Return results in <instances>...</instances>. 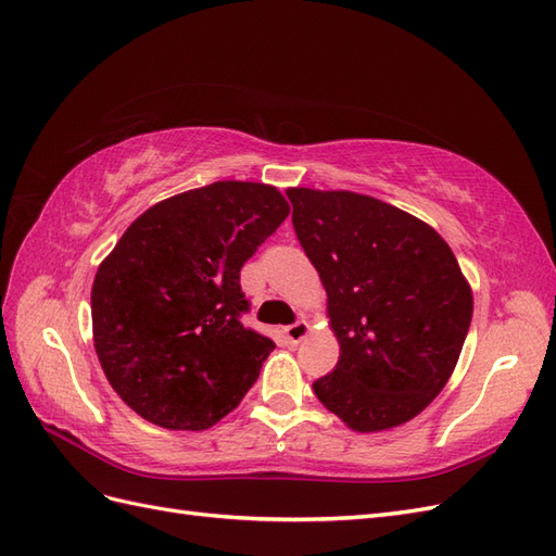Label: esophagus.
Masks as SVG:
<instances>
[{"instance_id":"1","label":"esophagus","mask_w":556,"mask_h":556,"mask_svg":"<svg viewBox=\"0 0 556 556\" xmlns=\"http://www.w3.org/2000/svg\"><path fill=\"white\" fill-rule=\"evenodd\" d=\"M308 323L306 319H296L294 325H290V327H285V339H288L292 345H296V343H301L308 336Z\"/></svg>"}]
</instances>
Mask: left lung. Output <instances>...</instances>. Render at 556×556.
I'll use <instances>...</instances> for the list:
<instances>
[{
    "label": "left lung",
    "mask_w": 556,
    "mask_h": 556,
    "mask_svg": "<svg viewBox=\"0 0 556 556\" xmlns=\"http://www.w3.org/2000/svg\"><path fill=\"white\" fill-rule=\"evenodd\" d=\"M288 199L341 343L315 396L362 433L408 422L445 387L473 317L457 257L439 231L380 199L308 188Z\"/></svg>",
    "instance_id": "8db88e82"
}]
</instances>
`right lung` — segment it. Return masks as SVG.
<instances>
[{"mask_svg":"<svg viewBox=\"0 0 556 556\" xmlns=\"http://www.w3.org/2000/svg\"><path fill=\"white\" fill-rule=\"evenodd\" d=\"M288 213L271 185L217 180L148 208L99 264L97 357L148 422L208 429L255 384L276 343L241 323V268Z\"/></svg>","mask_w":556,"mask_h":556,"instance_id":"right-lung-1","label":"right lung"}]
</instances>
